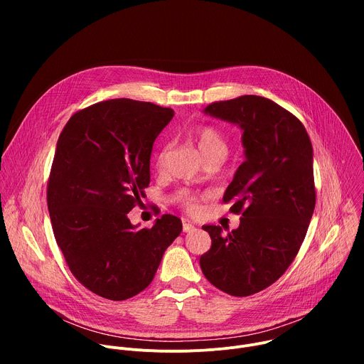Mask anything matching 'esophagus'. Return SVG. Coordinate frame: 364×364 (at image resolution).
Masks as SVG:
<instances>
[{
    "label": "esophagus",
    "mask_w": 364,
    "mask_h": 364,
    "mask_svg": "<svg viewBox=\"0 0 364 364\" xmlns=\"http://www.w3.org/2000/svg\"><path fill=\"white\" fill-rule=\"evenodd\" d=\"M194 230H196V226L193 223H190V222H184L183 223V232L190 233V232H194Z\"/></svg>",
    "instance_id": "1"
}]
</instances>
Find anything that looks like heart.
Returning <instances> with one entry per match:
<instances>
[{
    "mask_svg": "<svg viewBox=\"0 0 364 364\" xmlns=\"http://www.w3.org/2000/svg\"><path fill=\"white\" fill-rule=\"evenodd\" d=\"M187 136L190 138L191 142H194V145L200 151L204 161L212 160V159L222 161L228 155V151H229L228 136L220 128H218L215 125H210V124L193 125L187 129ZM166 154H167V148L163 146L160 149V152L157 154V159H155L157 168H161L164 166ZM178 200L188 212H196L198 209L197 198L193 194H190L188 191L180 193Z\"/></svg>",
    "mask_w": 364,
    "mask_h": 364,
    "instance_id": "1",
    "label": "heart"
}]
</instances>
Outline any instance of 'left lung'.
<instances>
[{"mask_svg":"<svg viewBox=\"0 0 364 364\" xmlns=\"http://www.w3.org/2000/svg\"><path fill=\"white\" fill-rule=\"evenodd\" d=\"M204 112L243 129L246 160L223 196L240 225L228 235L203 226L212 247L200 267L220 291L247 296L278 281L304 242L316 207L313 145L295 115L262 96L213 102Z\"/></svg>","mask_w":364,"mask_h":364,"instance_id":"1","label":"left lung"}]
</instances>
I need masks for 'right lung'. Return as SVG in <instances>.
Returning <instances> with one entry per match:
<instances>
[{
    "label": "right lung",
    "mask_w": 364,
    "mask_h": 364,
    "mask_svg": "<svg viewBox=\"0 0 364 364\" xmlns=\"http://www.w3.org/2000/svg\"><path fill=\"white\" fill-rule=\"evenodd\" d=\"M173 117L151 102L111 99L73 114L59 136L47 183L51 228L73 277L99 296L144 291L181 233L173 215L141 230L128 219L149 184L152 144Z\"/></svg>",
    "instance_id": "right-lung-1"
}]
</instances>
